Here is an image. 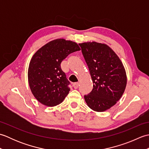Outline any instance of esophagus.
<instances>
[{
	"instance_id": "1",
	"label": "esophagus",
	"mask_w": 149,
	"mask_h": 149,
	"mask_svg": "<svg viewBox=\"0 0 149 149\" xmlns=\"http://www.w3.org/2000/svg\"><path fill=\"white\" fill-rule=\"evenodd\" d=\"M73 86H74V88H75V89H77V88L79 86V83H74V84H73Z\"/></svg>"
}]
</instances>
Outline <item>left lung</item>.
<instances>
[{"mask_svg": "<svg viewBox=\"0 0 149 149\" xmlns=\"http://www.w3.org/2000/svg\"><path fill=\"white\" fill-rule=\"evenodd\" d=\"M89 69L93 88L84 100L90 109L103 112L118 101L125 90L127 75L119 57L105 43H79Z\"/></svg>", "mask_w": 149, "mask_h": 149, "instance_id": "8db88e82", "label": "left lung"}]
</instances>
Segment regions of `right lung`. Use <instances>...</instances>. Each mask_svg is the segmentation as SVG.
<instances>
[{"label":"right lung","instance_id":"add662e5","mask_svg":"<svg viewBox=\"0 0 149 149\" xmlns=\"http://www.w3.org/2000/svg\"><path fill=\"white\" fill-rule=\"evenodd\" d=\"M80 50L77 43L58 38L34 53L28 68V83L38 102L53 107L64 100L70 91V83L61 68V63L70 54Z\"/></svg>","mask_w":149,"mask_h":149}]
</instances>
